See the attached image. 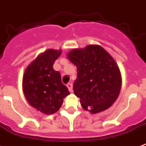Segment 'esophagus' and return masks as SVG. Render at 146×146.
Here are the masks:
<instances>
[{
	"instance_id": "1",
	"label": "esophagus",
	"mask_w": 146,
	"mask_h": 146,
	"mask_svg": "<svg viewBox=\"0 0 146 146\" xmlns=\"http://www.w3.org/2000/svg\"><path fill=\"white\" fill-rule=\"evenodd\" d=\"M66 87L68 88V90L70 92H73V84H72V83H68V84L66 85Z\"/></svg>"
}]
</instances>
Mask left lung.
<instances>
[{"label": "left lung", "instance_id": "8db88e82", "mask_svg": "<svg viewBox=\"0 0 146 146\" xmlns=\"http://www.w3.org/2000/svg\"><path fill=\"white\" fill-rule=\"evenodd\" d=\"M66 57L77 68L73 92L85 111L98 113L109 108L119 96L122 78L112 56L98 44L74 48Z\"/></svg>", "mask_w": 146, "mask_h": 146}]
</instances>
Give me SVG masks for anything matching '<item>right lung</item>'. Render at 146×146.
<instances>
[{
    "mask_svg": "<svg viewBox=\"0 0 146 146\" xmlns=\"http://www.w3.org/2000/svg\"><path fill=\"white\" fill-rule=\"evenodd\" d=\"M61 53V50L50 48L38 55L26 67L23 77L26 99L33 108L46 115L56 113L64 98L70 95L60 73L53 69Z\"/></svg>",
    "mask_w": 146,
    "mask_h": 146,
    "instance_id": "1",
    "label": "right lung"
}]
</instances>
